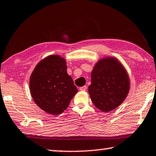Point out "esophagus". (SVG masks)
<instances>
[{"mask_svg": "<svg viewBox=\"0 0 156 156\" xmlns=\"http://www.w3.org/2000/svg\"><path fill=\"white\" fill-rule=\"evenodd\" d=\"M86 90H87V86H83V87H80V90L82 91H85Z\"/></svg>", "mask_w": 156, "mask_h": 156, "instance_id": "1", "label": "esophagus"}]
</instances>
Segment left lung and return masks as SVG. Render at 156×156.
<instances>
[{
    "label": "left lung",
    "instance_id": "1",
    "mask_svg": "<svg viewBox=\"0 0 156 156\" xmlns=\"http://www.w3.org/2000/svg\"><path fill=\"white\" fill-rule=\"evenodd\" d=\"M130 85L129 76L122 62L115 57L105 56L95 63L88 92L96 108L109 112L124 101Z\"/></svg>",
    "mask_w": 156,
    "mask_h": 156
}]
</instances>
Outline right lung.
Listing matches in <instances>:
<instances>
[{"instance_id":"right-lung-1","label":"right lung","mask_w":156,"mask_h":156,"mask_svg":"<svg viewBox=\"0 0 156 156\" xmlns=\"http://www.w3.org/2000/svg\"><path fill=\"white\" fill-rule=\"evenodd\" d=\"M66 69L65 58L50 55L39 62L30 77V90L34 103L52 115L62 113L78 91Z\"/></svg>"}]
</instances>
